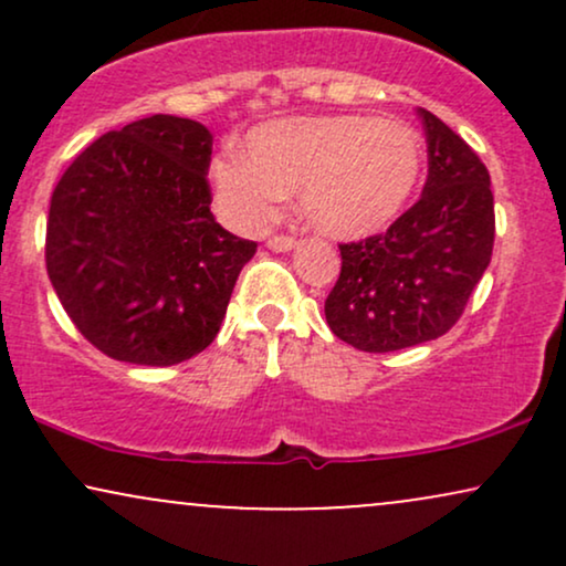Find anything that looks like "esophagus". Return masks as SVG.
I'll return each instance as SVG.
<instances>
[{"instance_id":"34e87169","label":"esophagus","mask_w":566,"mask_h":566,"mask_svg":"<svg viewBox=\"0 0 566 566\" xmlns=\"http://www.w3.org/2000/svg\"><path fill=\"white\" fill-rule=\"evenodd\" d=\"M295 239L292 237H271L269 239V250H274V252H290V250H295Z\"/></svg>"}]
</instances>
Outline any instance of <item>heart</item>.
<instances>
[{"label":"heart","mask_w":566,"mask_h":566,"mask_svg":"<svg viewBox=\"0 0 566 566\" xmlns=\"http://www.w3.org/2000/svg\"><path fill=\"white\" fill-rule=\"evenodd\" d=\"M244 151L220 154L210 180L239 229L274 220L297 191L305 223L333 239H365L394 223L423 167L420 138L399 119L361 114L290 116L255 127Z\"/></svg>","instance_id":"1"}]
</instances>
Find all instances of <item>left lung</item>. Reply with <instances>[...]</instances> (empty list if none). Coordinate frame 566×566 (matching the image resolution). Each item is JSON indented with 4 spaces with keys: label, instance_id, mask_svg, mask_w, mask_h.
<instances>
[{
    "label": "left lung",
    "instance_id": "obj_1",
    "mask_svg": "<svg viewBox=\"0 0 566 566\" xmlns=\"http://www.w3.org/2000/svg\"><path fill=\"white\" fill-rule=\"evenodd\" d=\"M428 143L423 193L386 233L340 244L324 301L348 346L386 354L437 340L463 314L495 242V201L482 159L439 116L418 108Z\"/></svg>",
    "mask_w": 566,
    "mask_h": 566
}]
</instances>
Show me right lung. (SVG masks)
<instances>
[{
    "label": "right lung",
    "mask_w": 566,
    "mask_h": 566,
    "mask_svg": "<svg viewBox=\"0 0 566 566\" xmlns=\"http://www.w3.org/2000/svg\"><path fill=\"white\" fill-rule=\"evenodd\" d=\"M212 135L154 114L106 133L71 161L50 199L48 274L97 350L170 367L216 340L258 244L210 212Z\"/></svg>",
    "instance_id": "1"
}]
</instances>
